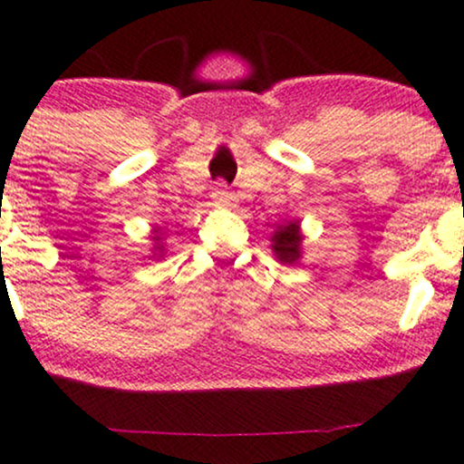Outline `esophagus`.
Here are the masks:
<instances>
[{"label": "esophagus", "mask_w": 464, "mask_h": 464, "mask_svg": "<svg viewBox=\"0 0 464 464\" xmlns=\"http://www.w3.org/2000/svg\"><path fill=\"white\" fill-rule=\"evenodd\" d=\"M211 199L218 204V207H228V204L233 202V193L228 191V188L224 187L222 182H219V184H216V187H213Z\"/></svg>", "instance_id": "esophagus-1"}]
</instances>
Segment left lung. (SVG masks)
Returning a JSON list of instances; mask_svg holds the SVG:
<instances>
[{
    "label": "left lung",
    "instance_id": "8db88e82",
    "mask_svg": "<svg viewBox=\"0 0 464 464\" xmlns=\"http://www.w3.org/2000/svg\"><path fill=\"white\" fill-rule=\"evenodd\" d=\"M302 240H304V236L300 231V222H295V219L285 227H277V231L271 237L273 256L285 266L297 265L302 257Z\"/></svg>",
    "mask_w": 464,
    "mask_h": 464
}]
</instances>
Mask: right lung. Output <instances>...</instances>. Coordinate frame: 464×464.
<instances>
[{"instance_id": "obj_1", "label": "right lung", "mask_w": 464, "mask_h": 464, "mask_svg": "<svg viewBox=\"0 0 464 464\" xmlns=\"http://www.w3.org/2000/svg\"><path fill=\"white\" fill-rule=\"evenodd\" d=\"M153 240H160V237H158V231H155V236H153ZM155 251H160V253H155V256H162V248H160V246H155Z\"/></svg>"}]
</instances>
